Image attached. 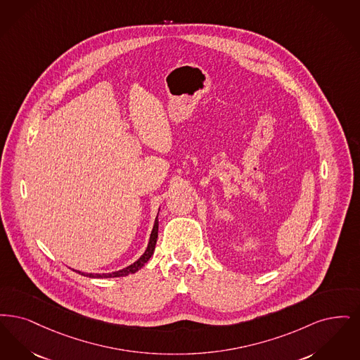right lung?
<instances>
[{"label": "right lung", "mask_w": 360, "mask_h": 360, "mask_svg": "<svg viewBox=\"0 0 360 360\" xmlns=\"http://www.w3.org/2000/svg\"><path fill=\"white\" fill-rule=\"evenodd\" d=\"M157 236H158V214H157L156 220H155V226H153V230H152V234L149 238V243H148V248L145 252L141 255L140 258L131 264V265L126 266L125 269H121L118 271H112V273H102V274H93V273H82L78 271L79 274L82 276H86V277H90V278H112V277H125L127 274H133L136 271H139L142 266L145 265L149 258L153 255L155 252V248H156ZM77 271V270H75Z\"/></svg>", "instance_id": "1"}]
</instances>
